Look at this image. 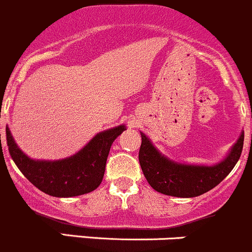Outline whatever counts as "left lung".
Listing matches in <instances>:
<instances>
[{
    "label": "left lung",
    "instance_id": "left-lung-1",
    "mask_svg": "<svg viewBox=\"0 0 252 252\" xmlns=\"http://www.w3.org/2000/svg\"><path fill=\"white\" fill-rule=\"evenodd\" d=\"M138 159L149 185L158 192L175 197H196L216 188L233 170L241 156L244 132L224 160L214 165H191L170 160L141 132Z\"/></svg>",
    "mask_w": 252,
    "mask_h": 252
}]
</instances>
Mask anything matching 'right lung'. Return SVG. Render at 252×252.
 I'll list each match as a JSON object with an SVG mask.
<instances>
[{
	"mask_svg": "<svg viewBox=\"0 0 252 252\" xmlns=\"http://www.w3.org/2000/svg\"><path fill=\"white\" fill-rule=\"evenodd\" d=\"M125 125L99 132L78 153L61 160H34L18 148L6 127L9 154L24 176L42 192L54 197H73L95 190L103 181L109 151ZM1 139V134H0Z\"/></svg>",
	"mask_w": 252,
	"mask_h": 252,
	"instance_id": "add662e5",
	"label": "right lung"
}]
</instances>
